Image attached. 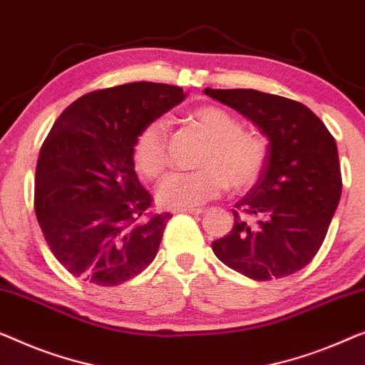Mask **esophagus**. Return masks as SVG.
I'll list each match as a JSON object with an SVG mask.
<instances>
[{
	"instance_id": "34e87169",
	"label": "esophagus",
	"mask_w": 365,
	"mask_h": 365,
	"mask_svg": "<svg viewBox=\"0 0 365 365\" xmlns=\"http://www.w3.org/2000/svg\"><path fill=\"white\" fill-rule=\"evenodd\" d=\"M204 209L200 207H187V209H174L173 214H192V215H199L202 214Z\"/></svg>"
}]
</instances>
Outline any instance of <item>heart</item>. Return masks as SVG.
<instances>
[{
    "mask_svg": "<svg viewBox=\"0 0 365 365\" xmlns=\"http://www.w3.org/2000/svg\"><path fill=\"white\" fill-rule=\"evenodd\" d=\"M191 123L207 141L200 156L202 170L173 173L156 189L163 207H197L217 197L227 184L235 191L253 186L265 170L268 146L262 135L245 131L242 121L220 107H200L189 115ZM133 160L146 178H158L168 165V125L148 121L135 136Z\"/></svg>",
    "mask_w": 365,
    "mask_h": 365,
    "instance_id": "obj_1",
    "label": "heart"
}]
</instances>
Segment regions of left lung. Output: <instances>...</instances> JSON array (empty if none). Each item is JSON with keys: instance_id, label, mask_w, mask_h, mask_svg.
Wrapping results in <instances>:
<instances>
[{"instance_id": "8db88e82", "label": "left lung", "mask_w": 365, "mask_h": 365, "mask_svg": "<svg viewBox=\"0 0 365 365\" xmlns=\"http://www.w3.org/2000/svg\"><path fill=\"white\" fill-rule=\"evenodd\" d=\"M204 93L257 125L268 140L265 170L235 202L234 227L212 242L215 257L257 282L304 268L318 253L341 199L336 140L306 105L253 88ZM240 213L255 215L247 225Z\"/></svg>"}]
</instances>
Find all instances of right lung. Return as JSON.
<instances>
[{"label":"right lung","instance_id":"add662e5","mask_svg":"<svg viewBox=\"0 0 365 365\" xmlns=\"http://www.w3.org/2000/svg\"><path fill=\"white\" fill-rule=\"evenodd\" d=\"M184 98L166 83H123L82 95L52 126L36 166L34 209L51 252L73 277L117 287L155 260L171 214L150 215L133 143Z\"/></svg>","mask_w":365,"mask_h":365}]
</instances>
